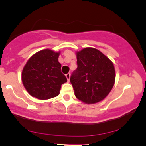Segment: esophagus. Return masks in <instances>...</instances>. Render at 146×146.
<instances>
[{
  "label": "esophagus",
  "mask_w": 146,
  "mask_h": 146,
  "mask_svg": "<svg viewBox=\"0 0 146 146\" xmlns=\"http://www.w3.org/2000/svg\"><path fill=\"white\" fill-rule=\"evenodd\" d=\"M66 78H67L68 81H69V80H70V73H67V74H66Z\"/></svg>",
  "instance_id": "obj_1"
}]
</instances>
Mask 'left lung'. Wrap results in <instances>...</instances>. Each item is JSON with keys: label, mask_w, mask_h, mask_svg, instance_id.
<instances>
[{"label": "left lung", "mask_w": 146, "mask_h": 146, "mask_svg": "<svg viewBox=\"0 0 146 146\" xmlns=\"http://www.w3.org/2000/svg\"><path fill=\"white\" fill-rule=\"evenodd\" d=\"M78 67L70 78L76 98L86 104L104 100L115 81L113 63L99 50L85 48L76 53Z\"/></svg>", "instance_id": "8db88e82"}]
</instances>
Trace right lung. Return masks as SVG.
<instances>
[{
	"instance_id": "right-lung-1",
	"label": "right lung",
	"mask_w": 146,
	"mask_h": 146,
	"mask_svg": "<svg viewBox=\"0 0 146 146\" xmlns=\"http://www.w3.org/2000/svg\"><path fill=\"white\" fill-rule=\"evenodd\" d=\"M59 54L47 48L28 60L22 72V81L31 96L47 100L59 95L61 85L67 82L58 61Z\"/></svg>"
}]
</instances>
